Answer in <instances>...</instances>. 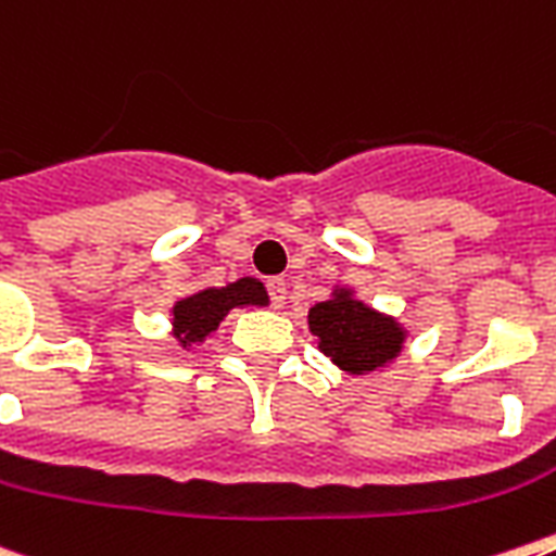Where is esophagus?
Returning a JSON list of instances; mask_svg holds the SVG:
<instances>
[{"label": "esophagus", "mask_w": 556, "mask_h": 556, "mask_svg": "<svg viewBox=\"0 0 556 556\" xmlns=\"http://www.w3.org/2000/svg\"><path fill=\"white\" fill-rule=\"evenodd\" d=\"M265 288H268L270 305H274V307H282V305H286V300H288L286 279H282V277H270L268 282H265Z\"/></svg>", "instance_id": "34e87169"}]
</instances>
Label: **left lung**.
Returning <instances> with one entry per match:
<instances>
[{
  "mask_svg": "<svg viewBox=\"0 0 556 556\" xmlns=\"http://www.w3.org/2000/svg\"><path fill=\"white\" fill-rule=\"evenodd\" d=\"M307 325L319 339L321 353L353 376H365L393 362L407 339L393 316L367 307L350 288H336L333 300L316 302L307 311Z\"/></svg>",
  "mask_w": 556,
  "mask_h": 556,
  "instance_id": "8db88e82",
  "label": "left lung"
}]
</instances>
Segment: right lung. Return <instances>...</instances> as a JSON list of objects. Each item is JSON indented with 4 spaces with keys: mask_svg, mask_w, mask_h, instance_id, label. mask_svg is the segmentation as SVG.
<instances>
[{
    "mask_svg": "<svg viewBox=\"0 0 556 556\" xmlns=\"http://www.w3.org/2000/svg\"><path fill=\"white\" fill-rule=\"evenodd\" d=\"M242 305H268L265 286L254 277H242L237 282H228L226 288H203L191 293L186 300L175 302L172 307V333L180 342V348L200 344L208 333L217 330L231 307Z\"/></svg>",
    "mask_w": 556,
    "mask_h": 556,
    "instance_id": "add662e5",
    "label": "right lung"
}]
</instances>
